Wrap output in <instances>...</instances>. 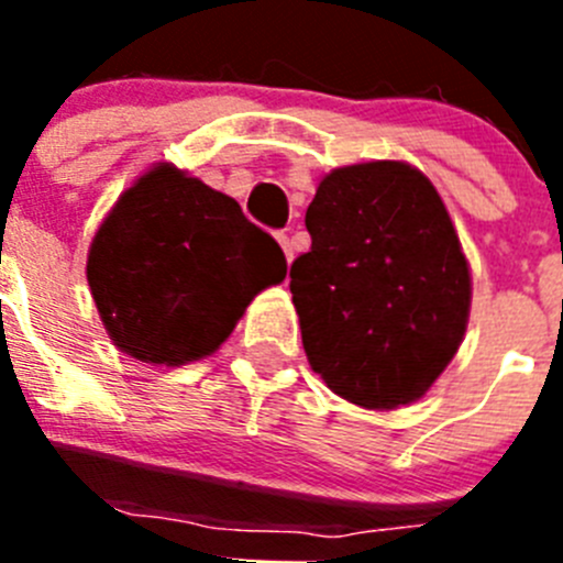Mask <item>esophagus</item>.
Returning a JSON list of instances; mask_svg holds the SVG:
<instances>
[{
  "instance_id": "1",
  "label": "esophagus",
  "mask_w": 563,
  "mask_h": 563,
  "mask_svg": "<svg viewBox=\"0 0 563 563\" xmlns=\"http://www.w3.org/2000/svg\"><path fill=\"white\" fill-rule=\"evenodd\" d=\"M278 245H282V251H285L287 262H292V239L287 236V233H278Z\"/></svg>"
}]
</instances>
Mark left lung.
Listing matches in <instances>:
<instances>
[{"label": "left lung", "instance_id": "left-lung-1", "mask_svg": "<svg viewBox=\"0 0 563 563\" xmlns=\"http://www.w3.org/2000/svg\"><path fill=\"white\" fill-rule=\"evenodd\" d=\"M290 292L310 366L363 409L415 402L465 335L471 273L429 177L406 163L335 168L318 183Z\"/></svg>", "mask_w": 563, "mask_h": 563}]
</instances>
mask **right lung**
I'll return each instance as SVG.
<instances>
[{"instance_id":"1","label":"right lung","mask_w":563,"mask_h":563,"mask_svg":"<svg viewBox=\"0 0 563 563\" xmlns=\"http://www.w3.org/2000/svg\"><path fill=\"white\" fill-rule=\"evenodd\" d=\"M276 239L236 200L161 163L114 202L87 258V282L114 346L143 363L211 355L253 296L285 282Z\"/></svg>"}]
</instances>
